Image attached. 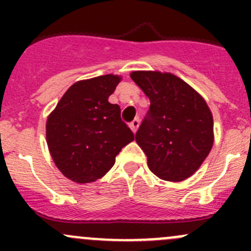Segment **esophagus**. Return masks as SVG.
<instances>
[{
  "instance_id": "1",
  "label": "esophagus",
  "mask_w": 251,
  "mask_h": 251,
  "mask_svg": "<svg viewBox=\"0 0 251 251\" xmlns=\"http://www.w3.org/2000/svg\"><path fill=\"white\" fill-rule=\"evenodd\" d=\"M130 127H131V130H132L133 132L136 133V131H137L138 127H140V119L136 118L135 120L131 121V123H130Z\"/></svg>"
}]
</instances>
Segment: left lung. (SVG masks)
<instances>
[{
    "label": "left lung",
    "mask_w": 251,
    "mask_h": 251,
    "mask_svg": "<svg viewBox=\"0 0 251 251\" xmlns=\"http://www.w3.org/2000/svg\"><path fill=\"white\" fill-rule=\"evenodd\" d=\"M130 76L151 100L136 133L149 170L165 181L188 178L214 143V120L206 102L170 73L133 72Z\"/></svg>",
    "instance_id": "1"
}]
</instances>
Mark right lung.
<instances>
[{
	"instance_id": "add662e5",
	"label": "right lung",
	"mask_w": 251,
	"mask_h": 251,
	"mask_svg": "<svg viewBox=\"0 0 251 251\" xmlns=\"http://www.w3.org/2000/svg\"><path fill=\"white\" fill-rule=\"evenodd\" d=\"M121 77L108 74L77 81L68 88L46 123V138L60 173L76 183L104 176L121 149L135 140L108 98Z\"/></svg>"
}]
</instances>
